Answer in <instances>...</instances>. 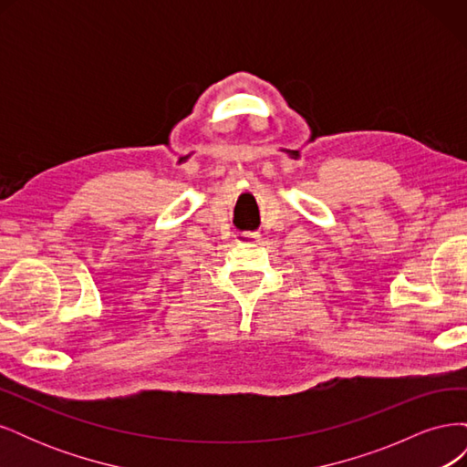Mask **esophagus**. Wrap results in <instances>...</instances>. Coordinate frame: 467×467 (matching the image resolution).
Wrapping results in <instances>:
<instances>
[{
  "instance_id": "34e87169",
  "label": "esophagus",
  "mask_w": 467,
  "mask_h": 467,
  "mask_svg": "<svg viewBox=\"0 0 467 467\" xmlns=\"http://www.w3.org/2000/svg\"><path fill=\"white\" fill-rule=\"evenodd\" d=\"M257 237H259L257 232H237L235 234V242L237 244H251V242H255Z\"/></svg>"
}]
</instances>
